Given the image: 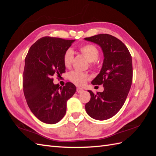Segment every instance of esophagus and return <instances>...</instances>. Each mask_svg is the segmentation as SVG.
Listing matches in <instances>:
<instances>
[{
	"label": "esophagus",
	"instance_id": "esophagus-1",
	"mask_svg": "<svg viewBox=\"0 0 156 156\" xmlns=\"http://www.w3.org/2000/svg\"><path fill=\"white\" fill-rule=\"evenodd\" d=\"M76 91H77L78 93H81V92L84 91V90H83V89L80 88H78L77 89H76Z\"/></svg>",
	"mask_w": 156,
	"mask_h": 156
}]
</instances>
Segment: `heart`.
<instances>
[{"label": "heart", "mask_w": 156, "mask_h": 156, "mask_svg": "<svg viewBox=\"0 0 156 156\" xmlns=\"http://www.w3.org/2000/svg\"><path fill=\"white\" fill-rule=\"evenodd\" d=\"M79 50L82 55H84L88 60L90 62V66H94L95 62L98 58L100 51L97 46L92 44H84L79 48ZM74 58V53L71 49H66L63 55V63L66 68L70 67L72 59ZM69 80L72 83L78 87H83L89 80V76L87 73L74 70L68 75Z\"/></svg>", "instance_id": "b5f03b06"}]
</instances>
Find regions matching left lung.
<instances>
[{
	"mask_svg": "<svg viewBox=\"0 0 156 156\" xmlns=\"http://www.w3.org/2000/svg\"><path fill=\"white\" fill-rule=\"evenodd\" d=\"M86 40L101 47L104 54L102 67L93 80V85L104 87V91L94 94L88 90L90 100L85 105L88 115L97 120L113 117L124 105L133 80V66L130 52L117 37L109 34H98Z\"/></svg>",
	"mask_w": 156,
	"mask_h": 156,
	"instance_id": "left-lung-1",
	"label": "left lung"
}]
</instances>
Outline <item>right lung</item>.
Returning <instances> with one entry per match:
<instances>
[{
    "label": "right lung",
    "instance_id": "1",
    "mask_svg": "<svg viewBox=\"0 0 156 156\" xmlns=\"http://www.w3.org/2000/svg\"><path fill=\"white\" fill-rule=\"evenodd\" d=\"M74 39L44 37L33 44L25 58L23 87L29 108L41 121L57 123L64 117L67 101L76 92L69 82L54 84L53 76L66 72L63 55Z\"/></svg>",
    "mask_w": 156,
    "mask_h": 156
}]
</instances>
